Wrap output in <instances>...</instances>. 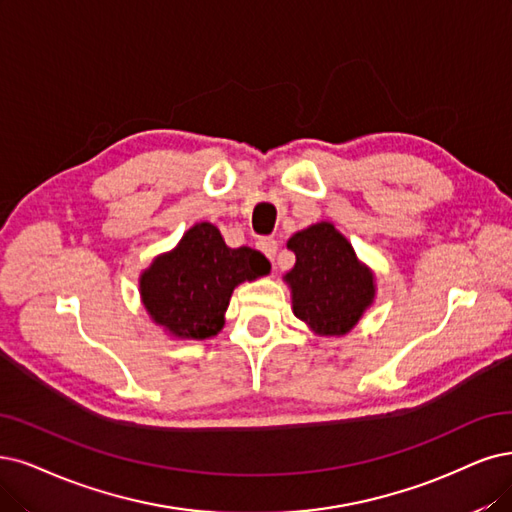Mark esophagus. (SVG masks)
<instances>
[{
	"instance_id": "esophagus-1",
	"label": "esophagus",
	"mask_w": 512,
	"mask_h": 512,
	"mask_svg": "<svg viewBox=\"0 0 512 512\" xmlns=\"http://www.w3.org/2000/svg\"><path fill=\"white\" fill-rule=\"evenodd\" d=\"M257 246H259V251L266 255L270 261H274L276 259V253H278V242L274 240V238H261L259 242H257Z\"/></svg>"
}]
</instances>
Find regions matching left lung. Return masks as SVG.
<instances>
[{
  "instance_id": "obj_1",
  "label": "left lung",
  "mask_w": 512,
  "mask_h": 512,
  "mask_svg": "<svg viewBox=\"0 0 512 512\" xmlns=\"http://www.w3.org/2000/svg\"><path fill=\"white\" fill-rule=\"evenodd\" d=\"M287 249L295 266L285 274L293 314L316 335H346L375 299L373 272L358 261L352 244L329 221L293 234Z\"/></svg>"
}]
</instances>
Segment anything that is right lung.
<instances>
[{
  "mask_svg": "<svg viewBox=\"0 0 512 512\" xmlns=\"http://www.w3.org/2000/svg\"><path fill=\"white\" fill-rule=\"evenodd\" d=\"M270 274L251 246L230 249L213 223H196L173 251L158 255L139 278L143 306L156 325L179 339H208L225 325V310L244 280Z\"/></svg>",
  "mask_w": 512,
  "mask_h": 512,
  "instance_id": "right-lung-1",
  "label": "right lung"
}]
</instances>
